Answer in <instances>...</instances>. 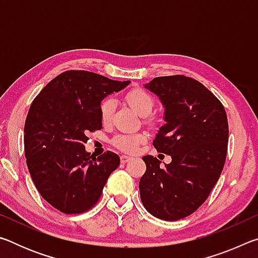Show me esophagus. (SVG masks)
<instances>
[{
    "instance_id": "34e87169",
    "label": "esophagus",
    "mask_w": 258,
    "mask_h": 258,
    "mask_svg": "<svg viewBox=\"0 0 258 258\" xmlns=\"http://www.w3.org/2000/svg\"><path fill=\"white\" fill-rule=\"evenodd\" d=\"M131 159H132V157L131 156H127V155H121L120 156V161L123 164H125V163H127V161H130Z\"/></svg>"
}]
</instances>
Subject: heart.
I'll list each match as a JSON object with an SVG mask.
<instances>
[{
	"instance_id": "1",
	"label": "heart",
	"mask_w": 258,
	"mask_h": 258,
	"mask_svg": "<svg viewBox=\"0 0 258 258\" xmlns=\"http://www.w3.org/2000/svg\"><path fill=\"white\" fill-rule=\"evenodd\" d=\"M126 100L134 111H137L139 115L147 116L149 115L154 107V99L151 98L149 93L141 89L132 90L126 95ZM116 108L115 100L108 98L101 103L100 108V113H101V118L103 123H108L111 119ZM142 141H145V135L142 134H119L113 139V145L118 147L119 149L133 152L137 150L138 146Z\"/></svg>"
}]
</instances>
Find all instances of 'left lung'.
<instances>
[{"label":"left lung","instance_id":"1","mask_svg":"<svg viewBox=\"0 0 258 258\" xmlns=\"http://www.w3.org/2000/svg\"><path fill=\"white\" fill-rule=\"evenodd\" d=\"M145 89L164 107L165 124L154 147L172 161L160 167L156 157H143L147 171L140 180V196L151 215L176 221L197 211L216 184L228 150V118L220 100L190 77H157Z\"/></svg>","mask_w":258,"mask_h":258}]
</instances>
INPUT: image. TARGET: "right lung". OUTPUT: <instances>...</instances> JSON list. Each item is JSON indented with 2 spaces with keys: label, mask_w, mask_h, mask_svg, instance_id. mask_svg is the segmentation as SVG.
<instances>
[{
  "label": "right lung",
  "mask_w": 258,
  "mask_h": 258,
  "mask_svg": "<svg viewBox=\"0 0 258 258\" xmlns=\"http://www.w3.org/2000/svg\"><path fill=\"white\" fill-rule=\"evenodd\" d=\"M130 81L85 71L53 78L30 106L25 121V155L36 189L51 206L80 214L94 206L120 159L115 152L91 159L87 133L102 128V100Z\"/></svg>",
  "instance_id": "1"
}]
</instances>
